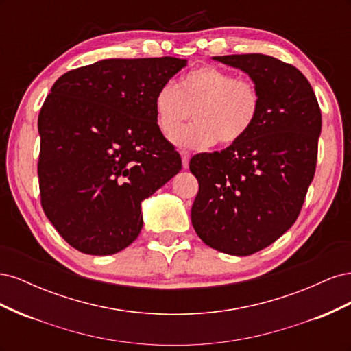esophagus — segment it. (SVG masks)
Masks as SVG:
<instances>
[{
	"mask_svg": "<svg viewBox=\"0 0 351 351\" xmlns=\"http://www.w3.org/2000/svg\"><path fill=\"white\" fill-rule=\"evenodd\" d=\"M182 161H183V168H189V159H190V154L187 151H182Z\"/></svg>",
	"mask_w": 351,
	"mask_h": 351,
	"instance_id": "obj_1",
	"label": "esophagus"
}]
</instances>
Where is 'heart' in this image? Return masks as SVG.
<instances>
[{
	"label": "heart",
	"instance_id": "1",
	"mask_svg": "<svg viewBox=\"0 0 351 351\" xmlns=\"http://www.w3.org/2000/svg\"><path fill=\"white\" fill-rule=\"evenodd\" d=\"M261 105L256 83L215 66L189 71L177 86L165 84L154 98L156 123L167 136H174L193 112L196 123L174 137L189 147L240 142L258 121Z\"/></svg>",
	"mask_w": 351,
	"mask_h": 351
}]
</instances>
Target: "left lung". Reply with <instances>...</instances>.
<instances>
[{"label":"left lung","mask_w":351,"mask_h":351,"mask_svg":"<svg viewBox=\"0 0 351 351\" xmlns=\"http://www.w3.org/2000/svg\"><path fill=\"white\" fill-rule=\"evenodd\" d=\"M214 60L249 74L262 105L244 139L190 159L199 182L192 224L209 247L247 256L299 217L315 176L322 115L311 83L294 66L263 54Z\"/></svg>","instance_id":"obj_1"}]
</instances>
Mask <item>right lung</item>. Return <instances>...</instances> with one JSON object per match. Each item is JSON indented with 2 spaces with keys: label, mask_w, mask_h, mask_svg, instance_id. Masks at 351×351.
Listing matches in <instances>:
<instances>
[{
  "label": "right lung",
  "mask_w": 351,
  "mask_h": 351,
  "mask_svg": "<svg viewBox=\"0 0 351 351\" xmlns=\"http://www.w3.org/2000/svg\"><path fill=\"white\" fill-rule=\"evenodd\" d=\"M187 60L110 58L70 70L38 117V177L47 218L70 246L107 256L143 227L142 202L182 169L154 98Z\"/></svg>",
  "instance_id": "right-lung-1"
}]
</instances>
